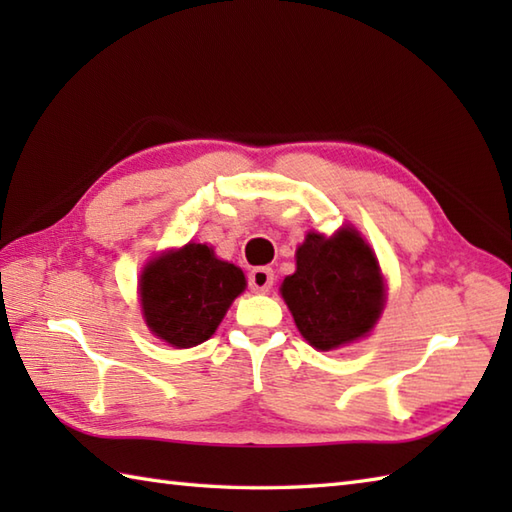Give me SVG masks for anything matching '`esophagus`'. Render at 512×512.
<instances>
[{"instance_id":"esophagus-1","label":"esophagus","mask_w":512,"mask_h":512,"mask_svg":"<svg viewBox=\"0 0 512 512\" xmlns=\"http://www.w3.org/2000/svg\"><path fill=\"white\" fill-rule=\"evenodd\" d=\"M275 284V273L270 268H255L248 275V286L253 292H268Z\"/></svg>"}]
</instances>
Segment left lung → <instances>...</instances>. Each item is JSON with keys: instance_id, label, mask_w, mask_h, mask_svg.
<instances>
[{"instance_id": "obj_1", "label": "left lung", "mask_w": 512, "mask_h": 512, "mask_svg": "<svg viewBox=\"0 0 512 512\" xmlns=\"http://www.w3.org/2000/svg\"><path fill=\"white\" fill-rule=\"evenodd\" d=\"M281 295L303 339L328 352L374 328L385 288L372 248L354 228H341L330 239L308 233Z\"/></svg>"}]
</instances>
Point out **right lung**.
Listing matches in <instances>:
<instances>
[{
    "label": "right lung",
    "instance_id": "add662e5",
    "mask_svg": "<svg viewBox=\"0 0 512 512\" xmlns=\"http://www.w3.org/2000/svg\"><path fill=\"white\" fill-rule=\"evenodd\" d=\"M244 288L237 266L209 246L187 244L145 268L140 301L151 332L173 347H193L209 339Z\"/></svg>",
    "mask_w": 512,
    "mask_h": 512
}]
</instances>
